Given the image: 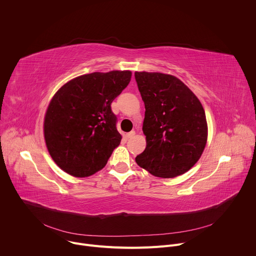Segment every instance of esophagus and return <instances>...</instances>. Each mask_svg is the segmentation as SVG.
Here are the masks:
<instances>
[{
    "label": "esophagus",
    "instance_id": "obj_1",
    "mask_svg": "<svg viewBox=\"0 0 256 256\" xmlns=\"http://www.w3.org/2000/svg\"><path fill=\"white\" fill-rule=\"evenodd\" d=\"M134 134H136V132H134V130H132V132L126 134V138H132Z\"/></svg>",
    "mask_w": 256,
    "mask_h": 256
}]
</instances>
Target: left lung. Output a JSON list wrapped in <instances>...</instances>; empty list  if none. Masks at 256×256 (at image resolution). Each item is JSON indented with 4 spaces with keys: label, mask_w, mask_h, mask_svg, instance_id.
<instances>
[{
    "label": "left lung",
    "mask_w": 256,
    "mask_h": 256,
    "mask_svg": "<svg viewBox=\"0 0 256 256\" xmlns=\"http://www.w3.org/2000/svg\"><path fill=\"white\" fill-rule=\"evenodd\" d=\"M134 78L144 103L142 132L147 140L136 162L161 178L186 173L198 161L206 144L202 103L174 76L136 72Z\"/></svg>",
    "instance_id": "left-lung-1"
}]
</instances>
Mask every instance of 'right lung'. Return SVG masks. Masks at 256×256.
<instances>
[{"mask_svg":"<svg viewBox=\"0 0 256 256\" xmlns=\"http://www.w3.org/2000/svg\"><path fill=\"white\" fill-rule=\"evenodd\" d=\"M130 78V70L91 72L54 94L44 118V138L50 155L64 172L87 177L106 165L122 140L112 103Z\"/></svg>","mask_w":256,"mask_h":256,"instance_id":"obj_1","label":"right lung"}]
</instances>
